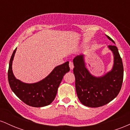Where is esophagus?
<instances>
[{
	"label": "esophagus",
	"instance_id": "1",
	"mask_svg": "<svg viewBox=\"0 0 130 130\" xmlns=\"http://www.w3.org/2000/svg\"><path fill=\"white\" fill-rule=\"evenodd\" d=\"M69 66H70V68H71V70L73 69L74 68V65H73V62H71V61H70L69 62Z\"/></svg>",
	"mask_w": 130,
	"mask_h": 130
}]
</instances>
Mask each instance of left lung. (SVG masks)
<instances>
[{
	"label": "left lung",
	"mask_w": 130,
	"mask_h": 130,
	"mask_svg": "<svg viewBox=\"0 0 130 130\" xmlns=\"http://www.w3.org/2000/svg\"><path fill=\"white\" fill-rule=\"evenodd\" d=\"M106 36L114 43L111 38ZM108 47L114 54V66L110 72L102 77H96L91 75L85 66L83 55L77 56L73 59L77 97L80 103L86 106H103L114 100L121 89L123 79L122 58L116 46L109 45Z\"/></svg>",
	"instance_id": "obj_1"
}]
</instances>
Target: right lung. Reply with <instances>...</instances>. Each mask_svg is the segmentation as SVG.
<instances>
[{"mask_svg":"<svg viewBox=\"0 0 130 130\" xmlns=\"http://www.w3.org/2000/svg\"><path fill=\"white\" fill-rule=\"evenodd\" d=\"M16 48L14 50L9 63L8 79L10 88L24 103L32 107H43L54 101L58 87L63 76L70 70L69 62L56 67L44 79L34 84H26L17 79L12 71V62Z\"/></svg>","mask_w":130,"mask_h":130,"instance_id":"add662e5","label":"right lung"}]
</instances>
